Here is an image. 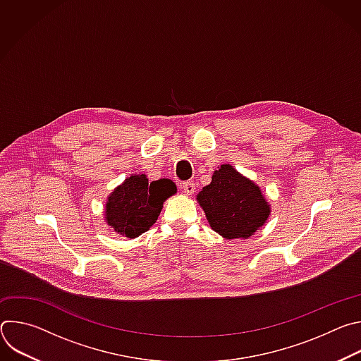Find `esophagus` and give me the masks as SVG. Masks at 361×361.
Segmentation results:
<instances>
[{
  "label": "esophagus",
  "instance_id": "1",
  "mask_svg": "<svg viewBox=\"0 0 361 361\" xmlns=\"http://www.w3.org/2000/svg\"><path fill=\"white\" fill-rule=\"evenodd\" d=\"M181 188H183V191H184L187 195H190V194H192V192L195 191V184H194L192 181H185V183L181 184Z\"/></svg>",
  "mask_w": 361,
  "mask_h": 361
}]
</instances>
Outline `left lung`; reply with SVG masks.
Instances as JSON below:
<instances>
[{"label": "left lung", "instance_id": "obj_1", "mask_svg": "<svg viewBox=\"0 0 361 361\" xmlns=\"http://www.w3.org/2000/svg\"><path fill=\"white\" fill-rule=\"evenodd\" d=\"M212 228L227 240L248 238L270 214L260 188L230 164L214 171L212 183L197 195Z\"/></svg>", "mask_w": 361, "mask_h": 361}]
</instances>
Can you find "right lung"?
<instances>
[{
    "label": "right lung",
    "mask_w": 361,
    "mask_h": 361,
    "mask_svg": "<svg viewBox=\"0 0 361 361\" xmlns=\"http://www.w3.org/2000/svg\"><path fill=\"white\" fill-rule=\"evenodd\" d=\"M177 187L169 178L148 183L144 174L131 176L109 197L106 219L118 234L134 238L157 221L163 202Z\"/></svg>",
    "instance_id": "1"
}]
</instances>
